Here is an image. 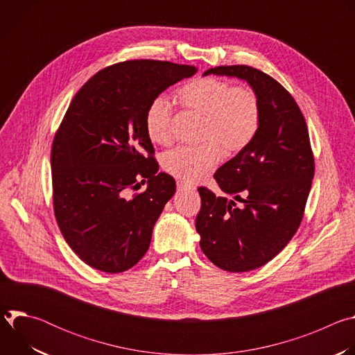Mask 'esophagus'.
Returning <instances> with one entry per match:
<instances>
[{
	"label": "esophagus",
	"instance_id": "1",
	"mask_svg": "<svg viewBox=\"0 0 355 355\" xmlns=\"http://www.w3.org/2000/svg\"><path fill=\"white\" fill-rule=\"evenodd\" d=\"M177 188L178 191H187V189H193V187L185 184V182H177Z\"/></svg>",
	"mask_w": 355,
	"mask_h": 355
}]
</instances>
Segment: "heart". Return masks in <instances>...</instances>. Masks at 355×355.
I'll list each match as a JSON object with an SVG mask.
<instances>
[{"instance_id":"obj_1","label":"heart","mask_w":355,"mask_h":355,"mask_svg":"<svg viewBox=\"0 0 355 355\" xmlns=\"http://www.w3.org/2000/svg\"><path fill=\"white\" fill-rule=\"evenodd\" d=\"M182 107L204 116L199 146H181L163 156V168L184 182L204 180L226 153H237L256 137L261 123V105L250 87L233 85L216 77H202L178 91ZM173 105L164 95L150 101L144 125L151 141H171Z\"/></svg>"}]
</instances>
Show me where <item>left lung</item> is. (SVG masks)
Segmentation results:
<instances>
[{
    "label": "left lung",
    "instance_id": "obj_1",
    "mask_svg": "<svg viewBox=\"0 0 355 355\" xmlns=\"http://www.w3.org/2000/svg\"><path fill=\"white\" fill-rule=\"evenodd\" d=\"M216 74L245 80L260 99L256 137L215 173L236 200L198 188L195 220L204 254L219 268L245 272L271 261L296 233L315 175L306 121L293 96L271 76L250 66H219Z\"/></svg>",
    "mask_w": 355,
    "mask_h": 355
}]
</instances>
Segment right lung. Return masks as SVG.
Returning <instances> with one entry per match:
<instances>
[{
    "mask_svg": "<svg viewBox=\"0 0 355 355\" xmlns=\"http://www.w3.org/2000/svg\"><path fill=\"white\" fill-rule=\"evenodd\" d=\"M196 71L170 62L128 60L99 70L74 95L50 156L53 209L64 240L89 267L118 274L146 254L175 192L174 178L157 173L146 110ZM139 180L148 182L146 191L130 196Z\"/></svg>",
    "mask_w": 355,
    "mask_h": 355,
    "instance_id": "add662e5",
    "label": "right lung"
}]
</instances>
